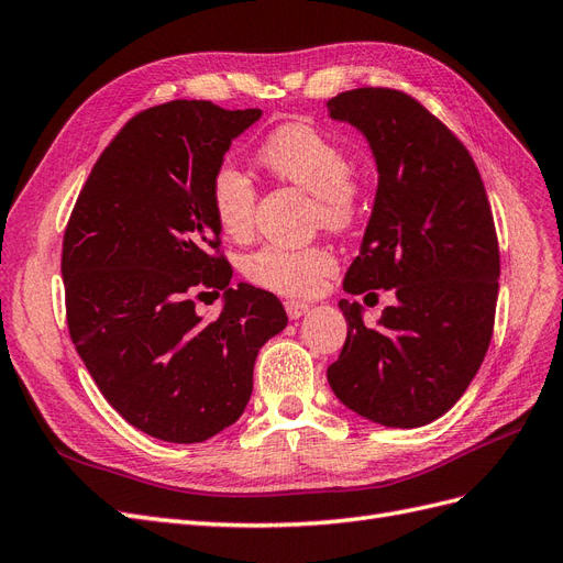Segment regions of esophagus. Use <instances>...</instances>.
<instances>
[{"instance_id": "obj_1", "label": "esophagus", "mask_w": 563, "mask_h": 563, "mask_svg": "<svg viewBox=\"0 0 563 563\" xmlns=\"http://www.w3.org/2000/svg\"><path fill=\"white\" fill-rule=\"evenodd\" d=\"M284 308H286L288 319H300L302 314L310 312V305L308 302H300V300H286Z\"/></svg>"}]
</instances>
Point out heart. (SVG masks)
Masks as SVG:
<instances>
[{
    "mask_svg": "<svg viewBox=\"0 0 563 563\" xmlns=\"http://www.w3.org/2000/svg\"><path fill=\"white\" fill-rule=\"evenodd\" d=\"M258 159L279 180L298 185L314 201V220L323 228L345 230L360 216L366 197L364 176L347 164L343 145L314 124L294 122L272 131L258 150ZM211 209L220 230L242 240L253 228L255 187L246 174L230 164L211 178ZM338 267L331 249L321 244H267L251 253L246 277L282 296H314Z\"/></svg>",
    "mask_w": 563,
    "mask_h": 563,
    "instance_id": "heart-1",
    "label": "heart"
}]
</instances>
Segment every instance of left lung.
Wrapping results in <instances>:
<instances>
[{
    "instance_id": "1",
    "label": "left lung",
    "mask_w": 563,
    "mask_h": 563,
    "mask_svg": "<svg viewBox=\"0 0 563 563\" xmlns=\"http://www.w3.org/2000/svg\"><path fill=\"white\" fill-rule=\"evenodd\" d=\"M329 112L366 135L378 164L373 213L343 288L397 296L376 329L360 302H338L347 340L329 385L373 422L420 428L463 397L493 335L500 251L484 180L455 133L404 91L352 89L331 98Z\"/></svg>"
}]
</instances>
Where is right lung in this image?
Masks as SVG:
<instances>
[{"label": "right lung", "mask_w": 563, "mask_h": 563, "mask_svg": "<svg viewBox=\"0 0 563 563\" xmlns=\"http://www.w3.org/2000/svg\"><path fill=\"white\" fill-rule=\"evenodd\" d=\"M261 110L172 100L131 117L84 183L63 236L67 329L114 411L199 444L244 413L258 350L286 327L279 298L230 288L211 178ZM224 291L201 324L194 298Z\"/></svg>", "instance_id": "add662e5"}]
</instances>
